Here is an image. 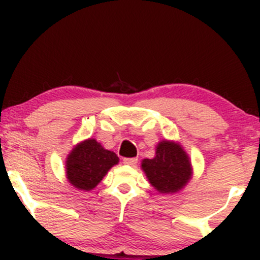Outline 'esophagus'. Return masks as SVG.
Listing matches in <instances>:
<instances>
[{"mask_svg": "<svg viewBox=\"0 0 260 260\" xmlns=\"http://www.w3.org/2000/svg\"><path fill=\"white\" fill-rule=\"evenodd\" d=\"M137 158H124L123 159V164L125 165V166H131V167H135L136 165H137Z\"/></svg>", "mask_w": 260, "mask_h": 260, "instance_id": "esophagus-1", "label": "esophagus"}]
</instances>
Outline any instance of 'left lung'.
Wrapping results in <instances>:
<instances>
[{
	"mask_svg": "<svg viewBox=\"0 0 260 260\" xmlns=\"http://www.w3.org/2000/svg\"><path fill=\"white\" fill-rule=\"evenodd\" d=\"M141 169L152 187L162 195L179 192L192 177L190 156L175 141L157 143L154 157L142 159Z\"/></svg>",
	"mask_w": 260,
	"mask_h": 260,
	"instance_id": "8db88e82",
	"label": "left lung"
}]
</instances>
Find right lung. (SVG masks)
<instances>
[{
	"mask_svg": "<svg viewBox=\"0 0 260 260\" xmlns=\"http://www.w3.org/2000/svg\"><path fill=\"white\" fill-rule=\"evenodd\" d=\"M118 162L119 158L113 151L106 149L94 138H88L78 143L68 154L67 180L78 190L91 191Z\"/></svg>",
	"mask_w": 260,
	"mask_h": 260,
	"instance_id": "right-lung-1",
	"label": "right lung"
}]
</instances>
